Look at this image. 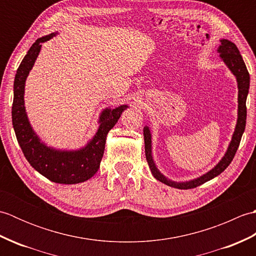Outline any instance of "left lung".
Wrapping results in <instances>:
<instances>
[{"label":"left lung","instance_id":"8db88e82","mask_svg":"<svg viewBox=\"0 0 256 256\" xmlns=\"http://www.w3.org/2000/svg\"><path fill=\"white\" fill-rule=\"evenodd\" d=\"M221 45L218 48V52L220 54V58L222 59L226 67L230 69V72L234 74L238 82V121L236 125L234 133L232 135V140L228 146V150L226 152L224 156L222 157L221 160L216 164L211 170L204 174L192 180L189 182H174L165 177L158 170L156 167L153 155H152V134L148 126H145L144 132V143H145V155L146 160L148 162V166L150 168V172L153 176L160 180V182L167 184L174 188L178 189H192L200 186L206 182L211 180L212 178L216 177L224 172L226 168L230 165L233 157H234L236 150L238 148V145L241 142V138L243 135L244 130H246V96L248 94V88H250V74L246 69V64L243 62V58L241 56L240 52H238L236 44L228 40H221Z\"/></svg>","mask_w":256,"mask_h":256}]
</instances>
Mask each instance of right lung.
I'll return each instance as SVG.
<instances>
[{
	"label": "right lung",
	"mask_w": 256,
	"mask_h": 256,
	"mask_svg": "<svg viewBox=\"0 0 256 256\" xmlns=\"http://www.w3.org/2000/svg\"><path fill=\"white\" fill-rule=\"evenodd\" d=\"M54 36H56V32L38 38L27 52L16 72L12 106L13 128L23 154L34 170L54 182L79 184L88 180L99 170L104 153L106 135L128 106L123 104L116 108H104L99 118V128L94 136L82 148L62 150L50 148L42 143L27 118L24 92L26 78L34 66L42 44L52 40Z\"/></svg>",
	"instance_id": "add662e5"
}]
</instances>
